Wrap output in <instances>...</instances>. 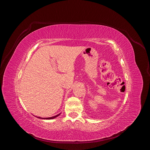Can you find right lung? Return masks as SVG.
Masks as SVG:
<instances>
[{
    "label": "right lung",
    "instance_id": "obj_1",
    "mask_svg": "<svg viewBox=\"0 0 150 150\" xmlns=\"http://www.w3.org/2000/svg\"><path fill=\"white\" fill-rule=\"evenodd\" d=\"M60 114H59V115H56V116H53V117H46V118H42V117H38V118H40V119H54V118H55V117H57L58 116H59V115H60Z\"/></svg>",
    "mask_w": 150,
    "mask_h": 150
}]
</instances>
